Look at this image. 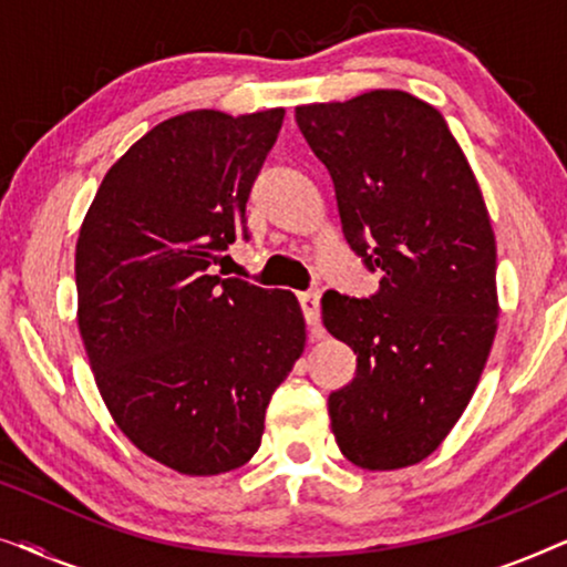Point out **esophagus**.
<instances>
[{"instance_id": "34e87169", "label": "esophagus", "mask_w": 567, "mask_h": 567, "mask_svg": "<svg viewBox=\"0 0 567 567\" xmlns=\"http://www.w3.org/2000/svg\"><path fill=\"white\" fill-rule=\"evenodd\" d=\"M299 305H301V312H305V320L309 328H317V324H320V293L301 291Z\"/></svg>"}]
</instances>
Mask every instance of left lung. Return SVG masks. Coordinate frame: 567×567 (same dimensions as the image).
I'll return each instance as SVG.
<instances>
[{
	"label": "left lung",
	"mask_w": 567,
	"mask_h": 567,
	"mask_svg": "<svg viewBox=\"0 0 567 567\" xmlns=\"http://www.w3.org/2000/svg\"><path fill=\"white\" fill-rule=\"evenodd\" d=\"M336 185L346 243L371 297L328 291L322 322L355 353L330 392L336 441L363 470L436 449L467 408L498 328L495 237L483 193L444 115L400 90L297 107Z\"/></svg>",
	"instance_id": "1"
}]
</instances>
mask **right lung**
Instances as JSON below:
<instances>
[{
    "label": "right lung",
    "instance_id": "1",
    "mask_svg": "<svg viewBox=\"0 0 567 567\" xmlns=\"http://www.w3.org/2000/svg\"><path fill=\"white\" fill-rule=\"evenodd\" d=\"M284 107L190 111L144 134L100 183L76 239L80 332L97 390L146 456L221 475L258 452L266 408L305 351L291 291L219 278Z\"/></svg>",
    "mask_w": 567,
    "mask_h": 567
}]
</instances>
